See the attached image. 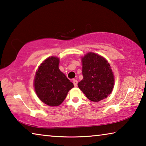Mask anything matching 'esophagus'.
I'll use <instances>...</instances> for the list:
<instances>
[{"label": "esophagus", "mask_w": 146, "mask_h": 146, "mask_svg": "<svg viewBox=\"0 0 146 146\" xmlns=\"http://www.w3.org/2000/svg\"><path fill=\"white\" fill-rule=\"evenodd\" d=\"M72 82H73L74 86L75 87L77 86V85H78V81H77V80H73Z\"/></svg>", "instance_id": "34e87169"}]
</instances>
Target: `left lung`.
Here are the masks:
<instances>
[{"instance_id":"left-lung-1","label":"left lung","mask_w":146,"mask_h":146,"mask_svg":"<svg viewBox=\"0 0 146 146\" xmlns=\"http://www.w3.org/2000/svg\"><path fill=\"white\" fill-rule=\"evenodd\" d=\"M84 78L78 87L87 98L99 102L110 95L114 86V76L107 60L95 53L89 52L82 58Z\"/></svg>"}]
</instances>
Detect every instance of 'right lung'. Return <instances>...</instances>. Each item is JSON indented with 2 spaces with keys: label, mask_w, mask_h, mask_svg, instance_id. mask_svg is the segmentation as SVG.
<instances>
[{
  "label": "right lung",
  "mask_w": 146,
  "mask_h": 146,
  "mask_svg": "<svg viewBox=\"0 0 146 146\" xmlns=\"http://www.w3.org/2000/svg\"><path fill=\"white\" fill-rule=\"evenodd\" d=\"M59 59L50 57L36 72L34 86L38 97L50 106H58L65 99L74 85L59 70Z\"/></svg>",
  "instance_id": "right-lung-1"
}]
</instances>
